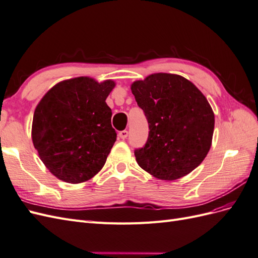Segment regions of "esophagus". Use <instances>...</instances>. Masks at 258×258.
<instances>
[{
    "label": "esophagus",
    "instance_id": "obj_1",
    "mask_svg": "<svg viewBox=\"0 0 258 258\" xmlns=\"http://www.w3.org/2000/svg\"><path fill=\"white\" fill-rule=\"evenodd\" d=\"M118 137H119L121 140L127 139V137H128V131H127V130H122V131H120L119 134H118Z\"/></svg>",
    "mask_w": 258,
    "mask_h": 258
}]
</instances>
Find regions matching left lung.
Here are the masks:
<instances>
[{
  "mask_svg": "<svg viewBox=\"0 0 258 258\" xmlns=\"http://www.w3.org/2000/svg\"><path fill=\"white\" fill-rule=\"evenodd\" d=\"M148 122L138 165L153 176L173 181L204 161L212 144L214 113L207 98L183 76L156 73L131 85Z\"/></svg>",
  "mask_w": 258,
  "mask_h": 258,
  "instance_id": "obj_1",
  "label": "left lung"
}]
</instances>
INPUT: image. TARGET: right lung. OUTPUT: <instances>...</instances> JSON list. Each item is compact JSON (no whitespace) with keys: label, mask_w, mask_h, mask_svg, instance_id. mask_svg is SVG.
<instances>
[{"label":"right lung","mask_w":258,"mask_h":258,"mask_svg":"<svg viewBox=\"0 0 258 258\" xmlns=\"http://www.w3.org/2000/svg\"><path fill=\"white\" fill-rule=\"evenodd\" d=\"M114 87L113 81L76 77L54 85L37 104L33 145L61 181L86 182L103 168L117 136L105 102Z\"/></svg>","instance_id":"add662e5"}]
</instances>
